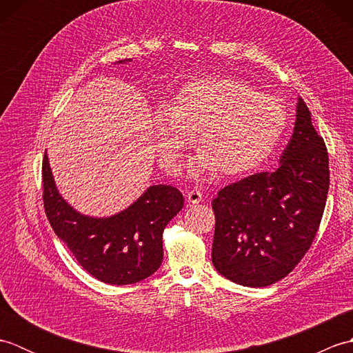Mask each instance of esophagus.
<instances>
[{"instance_id":"34e87169","label":"esophagus","mask_w":353,"mask_h":353,"mask_svg":"<svg viewBox=\"0 0 353 353\" xmlns=\"http://www.w3.org/2000/svg\"><path fill=\"white\" fill-rule=\"evenodd\" d=\"M201 200H203V194H201V191L197 188H194V190L188 191V194H186V201H188L190 205L200 203Z\"/></svg>"}]
</instances>
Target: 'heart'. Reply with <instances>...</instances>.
I'll return each mask as SVG.
<instances>
[{"mask_svg": "<svg viewBox=\"0 0 353 353\" xmlns=\"http://www.w3.org/2000/svg\"><path fill=\"white\" fill-rule=\"evenodd\" d=\"M287 125L279 99L235 77L190 81L153 123L159 159L171 171L197 134L200 152L188 163L192 177L214 170L224 177L250 174L272 156Z\"/></svg>", "mask_w": 353, "mask_h": 353, "instance_id": "1", "label": "heart"}]
</instances>
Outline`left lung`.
<instances>
[{
    "instance_id": "1",
    "label": "left lung",
    "mask_w": 353,
    "mask_h": 353,
    "mask_svg": "<svg viewBox=\"0 0 353 353\" xmlns=\"http://www.w3.org/2000/svg\"><path fill=\"white\" fill-rule=\"evenodd\" d=\"M327 190L325 141L299 97L294 130L279 167L226 186L212 201V264L216 272L252 288L281 281L311 247Z\"/></svg>"
}]
</instances>
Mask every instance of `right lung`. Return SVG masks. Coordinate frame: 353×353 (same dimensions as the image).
Instances as JSON below:
<instances>
[{"label": "right lung", "instance_id": "obj_1", "mask_svg": "<svg viewBox=\"0 0 353 353\" xmlns=\"http://www.w3.org/2000/svg\"><path fill=\"white\" fill-rule=\"evenodd\" d=\"M132 62L124 59L118 63ZM43 206L52 230L86 272L104 283L129 285L159 270L162 234L183 208L174 186L152 185L121 212L91 216L79 212L59 192L47 152L42 163Z\"/></svg>", "mask_w": 353, "mask_h": 353}]
</instances>
